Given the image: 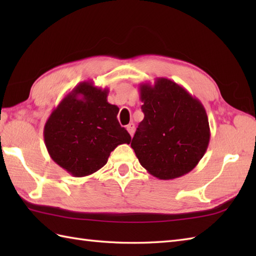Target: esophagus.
Returning a JSON list of instances; mask_svg holds the SVG:
<instances>
[{
    "label": "esophagus",
    "mask_w": 256,
    "mask_h": 256,
    "mask_svg": "<svg viewBox=\"0 0 256 256\" xmlns=\"http://www.w3.org/2000/svg\"><path fill=\"white\" fill-rule=\"evenodd\" d=\"M126 130H128V132L130 133V135H131V136H132L134 131H135V125L133 123H130L128 126H126Z\"/></svg>",
    "instance_id": "34e87169"
}]
</instances>
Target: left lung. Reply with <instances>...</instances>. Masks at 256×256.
Returning a JSON list of instances; mask_svg holds the SVG:
<instances>
[{
  "label": "left lung",
  "mask_w": 256,
  "mask_h": 256,
  "mask_svg": "<svg viewBox=\"0 0 256 256\" xmlns=\"http://www.w3.org/2000/svg\"><path fill=\"white\" fill-rule=\"evenodd\" d=\"M143 121L131 148L146 170L170 180L198 165L210 140L208 116L197 98L170 79L140 84Z\"/></svg>",
  "instance_id": "1"
}]
</instances>
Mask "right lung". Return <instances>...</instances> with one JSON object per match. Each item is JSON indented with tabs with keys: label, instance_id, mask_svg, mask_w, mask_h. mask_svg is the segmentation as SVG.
Listing matches in <instances>:
<instances>
[{
	"label": "right lung",
	"instance_id": "add662e5",
	"mask_svg": "<svg viewBox=\"0 0 256 256\" xmlns=\"http://www.w3.org/2000/svg\"><path fill=\"white\" fill-rule=\"evenodd\" d=\"M108 89L84 81L54 108L44 128L52 160L74 177H84L106 164L120 144L131 136L120 125L118 108L108 102Z\"/></svg>",
	"mask_w": 256,
	"mask_h": 256
}]
</instances>
